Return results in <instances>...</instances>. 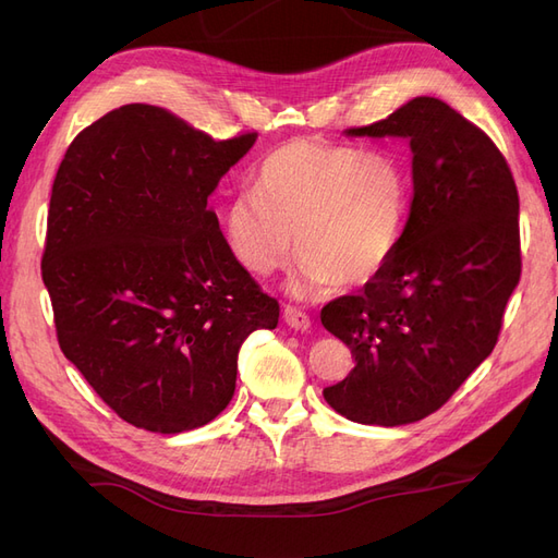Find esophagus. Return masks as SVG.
Returning <instances> with one entry per match:
<instances>
[{
  "mask_svg": "<svg viewBox=\"0 0 558 558\" xmlns=\"http://www.w3.org/2000/svg\"><path fill=\"white\" fill-rule=\"evenodd\" d=\"M283 320L291 328H295V330H307L312 326V318L305 312H302L300 307H293V305H286L283 307Z\"/></svg>",
  "mask_w": 558,
  "mask_h": 558,
  "instance_id": "1",
  "label": "esophagus"
}]
</instances>
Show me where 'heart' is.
I'll use <instances>...</instances> for the list:
<instances>
[{"label": "heart", "mask_w": 558, "mask_h": 558, "mask_svg": "<svg viewBox=\"0 0 558 558\" xmlns=\"http://www.w3.org/2000/svg\"><path fill=\"white\" fill-rule=\"evenodd\" d=\"M408 211L410 181L393 154L295 140L260 162L253 193L234 197L223 221L230 253L258 277L289 263L295 234L298 291H320L381 272Z\"/></svg>", "instance_id": "heart-1"}]
</instances>
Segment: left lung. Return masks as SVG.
I'll use <instances>...</instances> for the list:
<instances>
[{
  "label": "left lung",
  "mask_w": 558,
  "mask_h": 558,
  "mask_svg": "<svg viewBox=\"0 0 558 558\" xmlns=\"http://www.w3.org/2000/svg\"><path fill=\"white\" fill-rule=\"evenodd\" d=\"M349 134L410 140L414 193L393 258L320 310L356 363L324 398L356 424H414L498 342L521 277L517 183L492 137L442 99L414 97Z\"/></svg>",
  "instance_id": "left-lung-1"
}]
</instances>
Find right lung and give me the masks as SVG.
Segmentation results:
<instances>
[{
    "instance_id": "add662e5",
    "label": "right lung",
    "mask_w": 558,
    "mask_h": 558,
    "mask_svg": "<svg viewBox=\"0 0 558 558\" xmlns=\"http://www.w3.org/2000/svg\"><path fill=\"white\" fill-rule=\"evenodd\" d=\"M256 137L214 140L162 107L125 105L60 162L41 256L58 342L132 426L209 424L232 400L242 342L277 328L279 302L207 207Z\"/></svg>"
}]
</instances>
